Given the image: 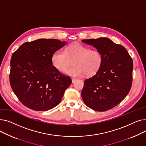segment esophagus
<instances>
[{
    "mask_svg": "<svg viewBox=\"0 0 146 146\" xmlns=\"http://www.w3.org/2000/svg\"><path fill=\"white\" fill-rule=\"evenodd\" d=\"M76 81V79H73V78H72V83H74Z\"/></svg>",
    "mask_w": 146,
    "mask_h": 146,
    "instance_id": "1",
    "label": "esophagus"
}]
</instances>
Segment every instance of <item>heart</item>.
I'll use <instances>...</instances> for the list:
<instances>
[{"label": "heart", "mask_w": 146, "mask_h": 146, "mask_svg": "<svg viewBox=\"0 0 146 146\" xmlns=\"http://www.w3.org/2000/svg\"><path fill=\"white\" fill-rule=\"evenodd\" d=\"M69 58H74L73 67L66 70ZM52 65L60 72L65 71V74L74 78L82 77L84 74L94 76L100 69L102 64V56L97 50L90 48L79 42L68 45L64 51L57 50L54 52L51 57Z\"/></svg>", "instance_id": "1"}]
</instances>
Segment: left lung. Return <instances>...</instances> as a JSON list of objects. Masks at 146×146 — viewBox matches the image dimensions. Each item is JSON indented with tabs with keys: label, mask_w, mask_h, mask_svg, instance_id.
I'll use <instances>...</instances> for the list:
<instances>
[{
	"label": "left lung",
	"mask_w": 146,
	"mask_h": 146,
	"mask_svg": "<svg viewBox=\"0 0 146 146\" xmlns=\"http://www.w3.org/2000/svg\"><path fill=\"white\" fill-rule=\"evenodd\" d=\"M100 51L102 64L92 77L85 80L83 102L96 111H106L119 104L132 85L133 62L127 50L108 38L83 40Z\"/></svg>",
	"instance_id": "left-lung-1"
}]
</instances>
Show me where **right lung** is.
Listing matches in <instances>:
<instances>
[{"instance_id":"right-lung-1","label":"right lung","mask_w":146,"mask_h":146,"mask_svg":"<svg viewBox=\"0 0 146 146\" xmlns=\"http://www.w3.org/2000/svg\"><path fill=\"white\" fill-rule=\"evenodd\" d=\"M56 39H38L21 45L11 60L10 83L14 94L28 108L45 111L61 101L72 80L52 65L55 51L66 44Z\"/></svg>"}]
</instances>
